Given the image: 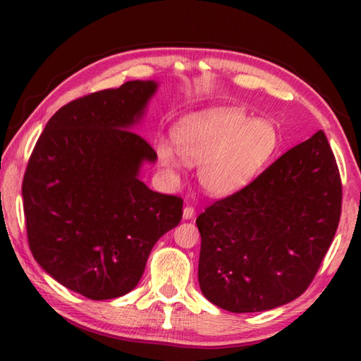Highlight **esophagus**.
Instances as JSON below:
<instances>
[{"label":"esophagus","mask_w":361,"mask_h":361,"mask_svg":"<svg viewBox=\"0 0 361 361\" xmlns=\"http://www.w3.org/2000/svg\"><path fill=\"white\" fill-rule=\"evenodd\" d=\"M194 216V209L191 205H186L185 209H183V218L185 219H191Z\"/></svg>","instance_id":"34e87169"}]
</instances>
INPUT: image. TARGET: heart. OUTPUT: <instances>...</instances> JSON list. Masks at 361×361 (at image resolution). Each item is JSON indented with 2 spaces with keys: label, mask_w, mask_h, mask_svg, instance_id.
<instances>
[{
  "label": "heart",
  "mask_w": 361,
  "mask_h": 361,
  "mask_svg": "<svg viewBox=\"0 0 361 361\" xmlns=\"http://www.w3.org/2000/svg\"><path fill=\"white\" fill-rule=\"evenodd\" d=\"M175 149L157 145V161L175 175L183 162L199 164V183L212 195H228L248 185L267 166L279 146L277 127L250 119L240 109H212L183 119L173 130ZM180 156L178 157V154Z\"/></svg>",
  "instance_id": "b5f03b06"
}]
</instances>
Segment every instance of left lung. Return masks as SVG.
Here are the masks:
<instances>
[{
    "label": "left lung",
    "mask_w": 361,
    "mask_h": 361,
    "mask_svg": "<svg viewBox=\"0 0 361 361\" xmlns=\"http://www.w3.org/2000/svg\"><path fill=\"white\" fill-rule=\"evenodd\" d=\"M341 207L338 164L319 130L195 219L204 296L235 314L301 296L334 239Z\"/></svg>",
    "instance_id": "1"
}]
</instances>
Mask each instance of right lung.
I'll use <instances>...</instances> for the list:
<instances>
[{"label":"right lung","instance_id":"1","mask_svg":"<svg viewBox=\"0 0 361 361\" xmlns=\"http://www.w3.org/2000/svg\"><path fill=\"white\" fill-rule=\"evenodd\" d=\"M154 81H129L66 103L36 142L23 175L33 258L71 291L94 301L135 288L154 243L183 216V199L138 180L156 151L129 127Z\"/></svg>","mask_w":361,"mask_h":361}]
</instances>
